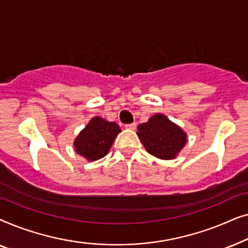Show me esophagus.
Listing matches in <instances>:
<instances>
[{
    "mask_svg": "<svg viewBox=\"0 0 248 248\" xmlns=\"http://www.w3.org/2000/svg\"><path fill=\"white\" fill-rule=\"evenodd\" d=\"M125 127H126L127 130H135V127H137V124H135V123L126 124V125H125Z\"/></svg>",
    "mask_w": 248,
    "mask_h": 248,
    "instance_id": "obj_1",
    "label": "esophagus"
}]
</instances>
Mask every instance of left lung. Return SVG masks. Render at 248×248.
Segmentation results:
<instances>
[{"label":"left lung","instance_id":"left-lung-1","mask_svg":"<svg viewBox=\"0 0 248 248\" xmlns=\"http://www.w3.org/2000/svg\"><path fill=\"white\" fill-rule=\"evenodd\" d=\"M138 137L149 154L170 160L184 148L187 135L164 114H155L138 126Z\"/></svg>","mask_w":248,"mask_h":248}]
</instances>
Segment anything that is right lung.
<instances>
[{
	"instance_id": "right-lung-1",
	"label": "right lung",
	"mask_w": 248,
	"mask_h": 248,
	"mask_svg": "<svg viewBox=\"0 0 248 248\" xmlns=\"http://www.w3.org/2000/svg\"><path fill=\"white\" fill-rule=\"evenodd\" d=\"M120 132V126L114 122H108L99 116L91 118L74 140L77 154L88 161L101 159L108 154Z\"/></svg>"
}]
</instances>
